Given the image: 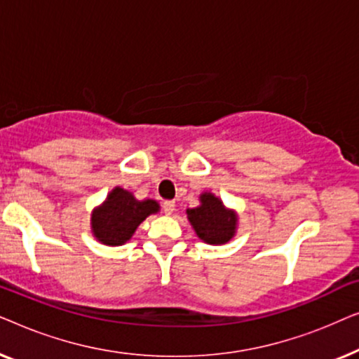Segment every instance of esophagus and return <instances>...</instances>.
I'll list each match as a JSON object with an SVG mask.
<instances>
[{
  "instance_id": "esophagus-1",
  "label": "esophagus",
  "mask_w": 359,
  "mask_h": 359,
  "mask_svg": "<svg viewBox=\"0 0 359 359\" xmlns=\"http://www.w3.org/2000/svg\"><path fill=\"white\" fill-rule=\"evenodd\" d=\"M163 212L166 215L175 212V201H165V203H163Z\"/></svg>"
}]
</instances>
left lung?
Instances as JSON below:
<instances>
[{"instance_id": "1", "label": "left lung", "mask_w": 359, "mask_h": 359, "mask_svg": "<svg viewBox=\"0 0 359 359\" xmlns=\"http://www.w3.org/2000/svg\"><path fill=\"white\" fill-rule=\"evenodd\" d=\"M188 219L205 243L222 245L235 233V214L225 209L222 201L210 193L201 196L199 208L188 209Z\"/></svg>"}]
</instances>
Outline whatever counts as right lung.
<instances>
[{
  "label": "right lung",
  "mask_w": 359,
  "mask_h": 359,
  "mask_svg": "<svg viewBox=\"0 0 359 359\" xmlns=\"http://www.w3.org/2000/svg\"><path fill=\"white\" fill-rule=\"evenodd\" d=\"M156 210L158 204L155 201H137L129 191L116 188L107 196L106 203L93 212V232L104 245H122L132 237L140 222Z\"/></svg>",
  "instance_id": "1"
}]
</instances>
